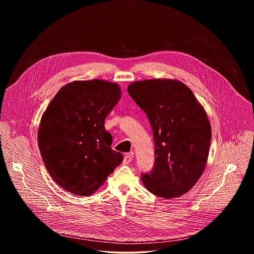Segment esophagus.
Instances as JSON below:
<instances>
[{
	"instance_id": "esophagus-1",
	"label": "esophagus",
	"mask_w": 254,
	"mask_h": 254,
	"mask_svg": "<svg viewBox=\"0 0 254 254\" xmlns=\"http://www.w3.org/2000/svg\"><path fill=\"white\" fill-rule=\"evenodd\" d=\"M132 160V152H130V153H127V154L125 155V157H124V161H123V163H124V165H128V164H129V163H130Z\"/></svg>"
}]
</instances>
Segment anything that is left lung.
Returning <instances> with one entry per match:
<instances>
[{
	"mask_svg": "<svg viewBox=\"0 0 254 254\" xmlns=\"http://www.w3.org/2000/svg\"><path fill=\"white\" fill-rule=\"evenodd\" d=\"M127 92L153 130L155 165L142 175L145 189L170 200L190 191L207 163L211 127L189 86L175 79L133 82Z\"/></svg>",
	"mask_w": 254,
	"mask_h": 254,
	"instance_id": "8db88e82",
	"label": "left lung"
}]
</instances>
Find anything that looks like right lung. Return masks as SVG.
<instances>
[{
	"instance_id": "add662e5",
	"label": "right lung",
	"mask_w": 254,
	"mask_h": 254,
	"mask_svg": "<svg viewBox=\"0 0 254 254\" xmlns=\"http://www.w3.org/2000/svg\"><path fill=\"white\" fill-rule=\"evenodd\" d=\"M122 96L120 85L105 80L64 85L42 115L38 145L52 179L64 190L89 196L121 165L112 150L105 120Z\"/></svg>"
}]
</instances>
